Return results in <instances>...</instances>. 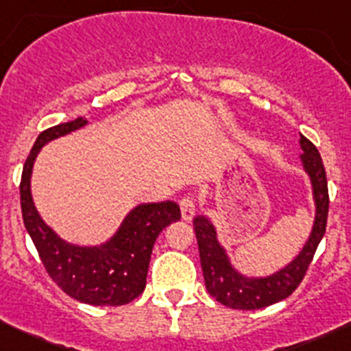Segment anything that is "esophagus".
I'll list each match as a JSON object with an SVG mask.
<instances>
[{
	"label": "esophagus",
	"mask_w": 351,
	"mask_h": 351,
	"mask_svg": "<svg viewBox=\"0 0 351 351\" xmlns=\"http://www.w3.org/2000/svg\"><path fill=\"white\" fill-rule=\"evenodd\" d=\"M179 206L184 221H191V219L194 218V215H196V199H194L193 196H186L180 199Z\"/></svg>",
	"instance_id": "34e87169"
}]
</instances>
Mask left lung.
I'll list each match as a JSON object with an SVG mask.
<instances>
[{
  "mask_svg": "<svg viewBox=\"0 0 351 351\" xmlns=\"http://www.w3.org/2000/svg\"><path fill=\"white\" fill-rule=\"evenodd\" d=\"M299 143L302 149V169L309 176L311 187H313L316 215H314L313 230L302 250L282 269L265 277L243 276L231 263L225 247L218 241L216 228L208 216L199 215L194 218V231L199 247L206 289L216 301L231 309H262L289 298L304 279L306 270L313 262L317 245L326 231L330 196H328L323 160L316 147L304 135H301Z\"/></svg>",
  "mask_w": 351,
  "mask_h": 351,
  "instance_id": "obj_1",
  "label": "left lung"
}]
</instances>
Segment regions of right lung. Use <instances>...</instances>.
Wrapping results in <instances>:
<instances>
[{"instance_id":"add662e5","label":"right lung","mask_w":351,"mask_h":351,"mask_svg":"<svg viewBox=\"0 0 351 351\" xmlns=\"http://www.w3.org/2000/svg\"><path fill=\"white\" fill-rule=\"evenodd\" d=\"M86 125L88 120L79 117L38 135L21 174V215L43 267L67 295L91 306H123L138 298L145 289L155 240L165 226L180 219V209L174 201L135 206L110 240L93 247L67 243L47 226L32 197L30 179L35 158L43 145Z\"/></svg>"}]
</instances>
